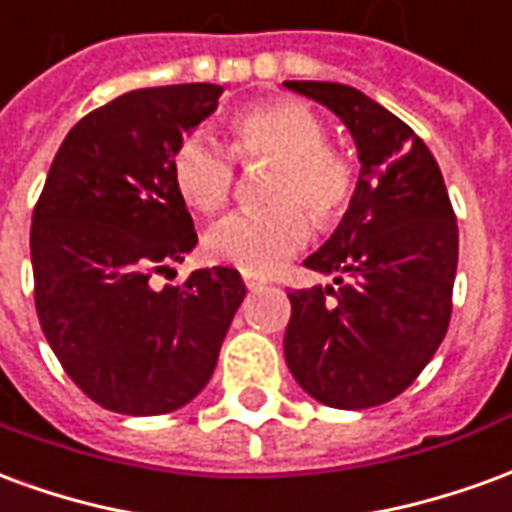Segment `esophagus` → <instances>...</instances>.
I'll list each match as a JSON object with an SVG mask.
<instances>
[{"instance_id":"1","label":"esophagus","mask_w":512,"mask_h":512,"mask_svg":"<svg viewBox=\"0 0 512 512\" xmlns=\"http://www.w3.org/2000/svg\"><path fill=\"white\" fill-rule=\"evenodd\" d=\"M244 285L249 290H257V288H263V285H266V279L252 277V274H244Z\"/></svg>"}]
</instances>
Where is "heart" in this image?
<instances>
[{
    "instance_id": "1",
    "label": "heart",
    "mask_w": 512,
    "mask_h": 512,
    "mask_svg": "<svg viewBox=\"0 0 512 512\" xmlns=\"http://www.w3.org/2000/svg\"><path fill=\"white\" fill-rule=\"evenodd\" d=\"M230 136L235 158L277 161L266 194L274 208L233 213L213 224L205 249L216 263L268 277L310 241L308 212L321 227H329L348 211L356 194V169L351 158L326 145L329 131L321 115L296 98L241 106L230 117ZM235 158L205 128L183 136L169 158L180 200L200 213L222 211L235 186Z\"/></svg>"
}]
</instances>
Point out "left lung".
I'll return each mask as SVG.
<instances>
[{
  "label": "left lung",
  "mask_w": 512,
  "mask_h": 512,
  "mask_svg": "<svg viewBox=\"0 0 512 512\" xmlns=\"http://www.w3.org/2000/svg\"><path fill=\"white\" fill-rule=\"evenodd\" d=\"M343 120L362 161L332 238L304 266L334 285L293 290L285 362L332 408L381 406L414 384L447 334L458 224L428 145L356 87L285 82Z\"/></svg>",
  "instance_id": "left-lung-1"
}]
</instances>
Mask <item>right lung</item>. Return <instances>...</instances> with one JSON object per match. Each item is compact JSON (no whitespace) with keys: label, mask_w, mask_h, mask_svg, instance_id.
<instances>
[{"label":"right lung","mask_w":512,"mask_h":512,"mask_svg":"<svg viewBox=\"0 0 512 512\" xmlns=\"http://www.w3.org/2000/svg\"><path fill=\"white\" fill-rule=\"evenodd\" d=\"M219 95L205 82L147 87L82 117L32 213L40 329L73 384L117 414H167L200 395L246 296L222 266L153 288L197 244L169 158Z\"/></svg>","instance_id":"obj_1"}]
</instances>
